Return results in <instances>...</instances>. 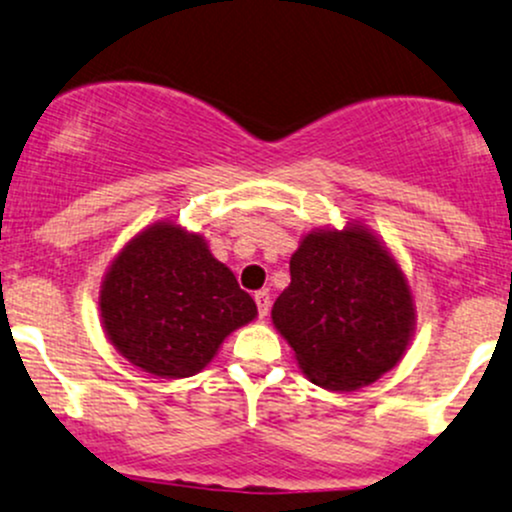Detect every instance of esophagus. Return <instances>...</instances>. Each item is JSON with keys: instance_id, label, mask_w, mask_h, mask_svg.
Instances as JSON below:
<instances>
[{"instance_id": "34e87169", "label": "esophagus", "mask_w": 512, "mask_h": 512, "mask_svg": "<svg viewBox=\"0 0 512 512\" xmlns=\"http://www.w3.org/2000/svg\"><path fill=\"white\" fill-rule=\"evenodd\" d=\"M255 303H257V311H260V318H267L269 306H272V299H269L267 291H257Z\"/></svg>"}]
</instances>
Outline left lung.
I'll use <instances>...</instances> for the list:
<instances>
[{"instance_id": "8db88e82", "label": "left lung", "mask_w": 512, "mask_h": 512, "mask_svg": "<svg viewBox=\"0 0 512 512\" xmlns=\"http://www.w3.org/2000/svg\"><path fill=\"white\" fill-rule=\"evenodd\" d=\"M289 269L291 284L274 301L272 323L313 384L357 391L401 362L415 330V303L379 235L359 221L313 228Z\"/></svg>"}]
</instances>
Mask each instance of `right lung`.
Listing matches in <instances>:
<instances>
[{
	"mask_svg": "<svg viewBox=\"0 0 512 512\" xmlns=\"http://www.w3.org/2000/svg\"><path fill=\"white\" fill-rule=\"evenodd\" d=\"M101 328L133 367L199 374L233 330L257 318L252 296L211 255L204 235L157 221L121 247L101 279Z\"/></svg>",
	"mask_w": 512,
	"mask_h": 512,
	"instance_id": "obj_1",
	"label": "right lung"
}]
</instances>
